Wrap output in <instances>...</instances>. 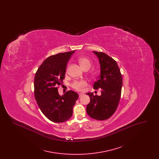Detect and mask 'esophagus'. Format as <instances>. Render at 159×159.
Returning a JSON list of instances; mask_svg holds the SVG:
<instances>
[{
	"instance_id": "obj_1",
	"label": "esophagus",
	"mask_w": 159,
	"mask_h": 159,
	"mask_svg": "<svg viewBox=\"0 0 159 159\" xmlns=\"http://www.w3.org/2000/svg\"><path fill=\"white\" fill-rule=\"evenodd\" d=\"M79 97H81L82 95H83V93H79Z\"/></svg>"
}]
</instances>
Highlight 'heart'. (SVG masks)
Segmentation results:
<instances>
[{"instance_id":"b5f03b06","label":"heart","mask_w":159,"mask_h":159,"mask_svg":"<svg viewBox=\"0 0 159 159\" xmlns=\"http://www.w3.org/2000/svg\"><path fill=\"white\" fill-rule=\"evenodd\" d=\"M79 62L82 68L84 70H89L91 68L92 64V61L89 58L82 57L79 59ZM87 82L84 80H76L72 83L71 86L73 88L78 91H82L84 88L87 86Z\"/></svg>"}]
</instances>
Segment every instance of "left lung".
Listing matches in <instances>:
<instances>
[{
    "label": "left lung",
    "mask_w": 159,
    "mask_h": 159,
    "mask_svg": "<svg viewBox=\"0 0 159 159\" xmlns=\"http://www.w3.org/2000/svg\"><path fill=\"white\" fill-rule=\"evenodd\" d=\"M98 58L101 74L93 84V89H101V95L87 93L90 102L86 107L88 114L94 119L104 120L116 111L121 97L122 76L117 62L106 53L93 51Z\"/></svg>",
    "instance_id": "8db88e82"
}]
</instances>
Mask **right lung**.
Wrapping results in <instances>:
<instances>
[{
  "instance_id": "1",
  "label": "right lung",
  "mask_w": 159,
  "mask_h": 159,
  "mask_svg": "<svg viewBox=\"0 0 159 159\" xmlns=\"http://www.w3.org/2000/svg\"><path fill=\"white\" fill-rule=\"evenodd\" d=\"M75 51L57 53L48 57L36 73L34 80V97L41 111L51 121H67L73 114V108L79 98L74 91H67L62 96L58 86L63 83L67 64Z\"/></svg>"
}]
</instances>
